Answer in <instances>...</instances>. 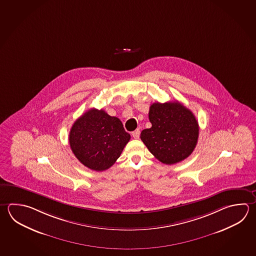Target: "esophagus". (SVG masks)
I'll return each instance as SVG.
<instances>
[{
    "instance_id": "1",
    "label": "esophagus",
    "mask_w": 256,
    "mask_h": 256,
    "mask_svg": "<svg viewBox=\"0 0 256 256\" xmlns=\"http://www.w3.org/2000/svg\"><path fill=\"white\" fill-rule=\"evenodd\" d=\"M140 130H136L135 131H133L132 132V136L134 138H136V140H138V138H140Z\"/></svg>"
}]
</instances>
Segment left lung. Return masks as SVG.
Listing matches in <instances>:
<instances>
[{
    "label": "left lung",
    "instance_id": "1",
    "mask_svg": "<svg viewBox=\"0 0 256 256\" xmlns=\"http://www.w3.org/2000/svg\"><path fill=\"white\" fill-rule=\"evenodd\" d=\"M150 128L140 134V138L151 154L163 164L181 162L192 154L198 144L199 126L196 116L178 102L150 106Z\"/></svg>",
    "mask_w": 256,
    "mask_h": 256
}]
</instances>
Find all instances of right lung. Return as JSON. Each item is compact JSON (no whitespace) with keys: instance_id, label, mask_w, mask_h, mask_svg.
Returning <instances> with one entry per match:
<instances>
[{"instance_id":"right-lung-1","label":"right lung","mask_w":256,"mask_h":256,"mask_svg":"<svg viewBox=\"0 0 256 256\" xmlns=\"http://www.w3.org/2000/svg\"><path fill=\"white\" fill-rule=\"evenodd\" d=\"M130 140L120 118L92 108L74 122L68 142L73 154L88 168L104 171L120 156Z\"/></svg>"}]
</instances>
